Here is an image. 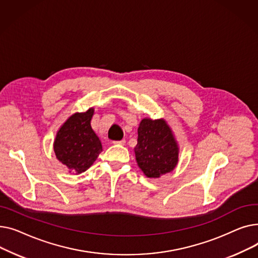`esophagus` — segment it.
<instances>
[{
    "mask_svg": "<svg viewBox=\"0 0 258 258\" xmlns=\"http://www.w3.org/2000/svg\"><path fill=\"white\" fill-rule=\"evenodd\" d=\"M114 144H119V145H124L125 144V140H120V141H114Z\"/></svg>",
    "mask_w": 258,
    "mask_h": 258,
    "instance_id": "obj_1",
    "label": "esophagus"
}]
</instances>
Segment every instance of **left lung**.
<instances>
[{
  "label": "left lung",
  "instance_id": "obj_1",
  "mask_svg": "<svg viewBox=\"0 0 258 258\" xmlns=\"http://www.w3.org/2000/svg\"><path fill=\"white\" fill-rule=\"evenodd\" d=\"M178 145L164 120L143 119L138 127L135 155L148 178L170 172L178 163Z\"/></svg>",
  "mask_w": 258,
  "mask_h": 258
}]
</instances>
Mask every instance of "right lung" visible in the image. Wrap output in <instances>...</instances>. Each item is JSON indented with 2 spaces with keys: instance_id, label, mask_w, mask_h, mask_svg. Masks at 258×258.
<instances>
[{
  "instance_id": "right-lung-1",
  "label": "right lung",
  "mask_w": 258,
  "mask_h": 258,
  "mask_svg": "<svg viewBox=\"0 0 258 258\" xmlns=\"http://www.w3.org/2000/svg\"><path fill=\"white\" fill-rule=\"evenodd\" d=\"M94 108L68 119L54 141L56 158L71 171H86L102 152V145L91 126ZM70 171V172H71Z\"/></svg>"
}]
</instances>
